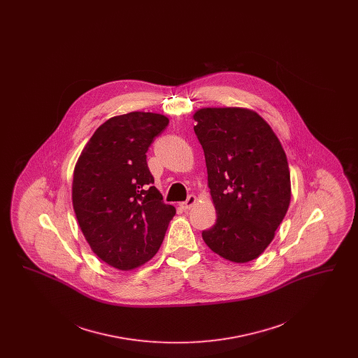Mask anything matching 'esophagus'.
<instances>
[{"label":"esophagus","mask_w":358,"mask_h":358,"mask_svg":"<svg viewBox=\"0 0 358 358\" xmlns=\"http://www.w3.org/2000/svg\"><path fill=\"white\" fill-rule=\"evenodd\" d=\"M194 203H196V196H194V194H189V196H187V201L181 203L180 206H181V209L187 210V209H190V208L194 205Z\"/></svg>","instance_id":"1"}]
</instances>
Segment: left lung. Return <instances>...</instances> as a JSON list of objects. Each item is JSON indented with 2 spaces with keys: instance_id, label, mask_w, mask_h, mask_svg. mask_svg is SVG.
<instances>
[{
  "instance_id": "1",
  "label": "left lung",
  "mask_w": 358,
  "mask_h": 358,
  "mask_svg": "<svg viewBox=\"0 0 358 358\" xmlns=\"http://www.w3.org/2000/svg\"><path fill=\"white\" fill-rule=\"evenodd\" d=\"M193 120L217 215L203 238L227 260L251 262L273 241L289 209L286 153L270 124L252 110L201 108Z\"/></svg>"
}]
</instances>
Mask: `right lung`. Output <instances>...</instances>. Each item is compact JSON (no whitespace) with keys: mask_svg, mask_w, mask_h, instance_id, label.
Masks as SVG:
<instances>
[{"mask_svg":"<svg viewBox=\"0 0 358 358\" xmlns=\"http://www.w3.org/2000/svg\"><path fill=\"white\" fill-rule=\"evenodd\" d=\"M169 120L134 111L96 129L80 154L72 182V204L91 250L122 271L153 257L176 215L153 187L146 153Z\"/></svg>","mask_w":358,"mask_h":358,"instance_id":"right-lung-1","label":"right lung"}]
</instances>
